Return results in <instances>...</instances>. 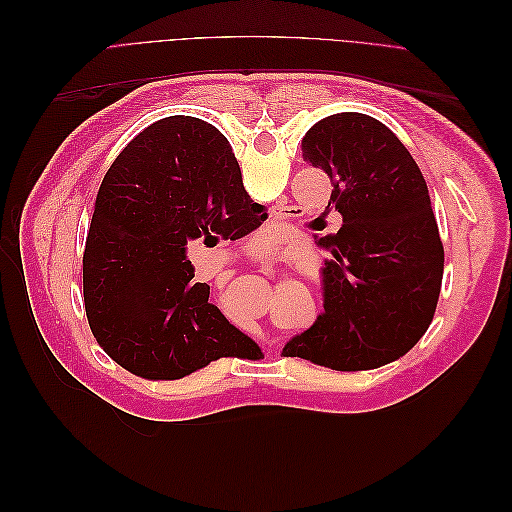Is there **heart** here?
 <instances>
[{
	"label": "heart",
	"mask_w": 512,
	"mask_h": 512,
	"mask_svg": "<svg viewBox=\"0 0 512 512\" xmlns=\"http://www.w3.org/2000/svg\"><path fill=\"white\" fill-rule=\"evenodd\" d=\"M254 243H256V250H258V252H262V254L273 250V241H271V239H267V237H262V235H258V237L254 239Z\"/></svg>",
	"instance_id": "1"
}]
</instances>
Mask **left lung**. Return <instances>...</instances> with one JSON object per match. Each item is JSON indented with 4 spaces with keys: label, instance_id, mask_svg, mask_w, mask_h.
I'll use <instances>...</instances> for the list:
<instances>
[{
    "label": "left lung",
    "instance_id": "left-lung-1",
    "mask_svg": "<svg viewBox=\"0 0 512 512\" xmlns=\"http://www.w3.org/2000/svg\"><path fill=\"white\" fill-rule=\"evenodd\" d=\"M303 158L333 179L335 235L316 237L324 314L284 356L337 371L376 369L416 346L436 314L444 250L421 168L378 119L337 113L303 138Z\"/></svg>",
    "mask_w": 512,
    "mask_h": 512
}]
</instances>
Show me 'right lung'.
Here are the masks:
<instances>
[{"instance_id":"1","label":"right lung","mask_w":512,"mask_h":512,"mask_svg":"<svg viewBox=\"0 0 512 512\" xmlns=\"http://www.w3.org/2000/svg\"><path fill=\"white\" fill-rule=\"evenodd\" d=\"M243 188L226 136L196 117L151 123L108 168L83 254L91 333L145 380H181L224 356L260 348L209 303L185 250L235 241L265 222Z\"/></svg>"}]
</instances>
